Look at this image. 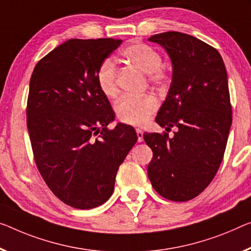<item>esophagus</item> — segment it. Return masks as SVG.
Here are the masks:
<instances>
[{
  "label": "esophagus",
  "instance_id": "34e87169",
  "mask_svg": "<svg viewBox=\"0 0 251 251\" xmlns=\"http://www.w3.org/2000/svg\"><path fill=\"white\" fill-rule=\"evenodd\" d=\"M136 132H137V136H138V141L139 142L144 141V131H142L141 129H136Z\"/></svg>",
  "mask_w": 251,
  "mask_h": 251
}]
</instances>
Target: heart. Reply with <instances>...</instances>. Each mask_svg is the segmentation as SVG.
Here are the masks:
<instances>
[{
    "mask_svg": "<svg viewBox=\"0 0 251 251\" xmlns=\"http://www.w3.org/2000/svg\"><path fill=\"white\" fill-rule=\"evenodd\" d=\"M121 55L129 64L149 76L150 83L155 85L165 84L168 73L161 67L163 59L156 49L148 45L136 42L122 50ZM96 82L102 93L107 98H115L119 93L117 85V69L113 60L104 59L96 72ZM158 107L157 100L152 95H126L117 103L115 113L119 120L131 126H142L149 120Z\"/></svg>",
    "mask_w": 251,
    "mask_h": 251,
    "instance_id": "heart-1",
    "label": "heart"
}]
</instances>
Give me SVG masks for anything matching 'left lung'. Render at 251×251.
Returning <instances> with one entry per match:
<instances>
[{"instance_id":"left-lung-1","label":"left lung","mask_w":251,"mask_h":251,"mask_svg":"<svg viewBox=\"0 0 251 251\" xmlns=\"http://www.w3.org/2000/svg\"><path fill=\"white\" fill-rule=\"evenodd\" d=\"M167 51L173 77L156 122L168 133H144L152 150L148 177L163 198L192 200L214 178L232 123L226 69L215 48L190 34L168 31L151 36Z\"/></svg>"}]
</instances>
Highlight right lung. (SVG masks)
<instances>
[{
	"label": "right lung",
	"instance_id": "add662e5",
	"mask_svg": "<svg viewBox=\"0 0 251 251\" xmlns=\"http://www.w3.org/2000/svg\"><path fill=\"white\" fill-rule=\"evenodd\" d=\"M122 40L69 39L38 61L30 78L26 126L34 161L51 192L79 210L105 203L115 175L138 140L114 120L96 82L100 64Z\"/></svg>",
	"mask_w": 251,
	"mask_h": 251
}]
</instances>
